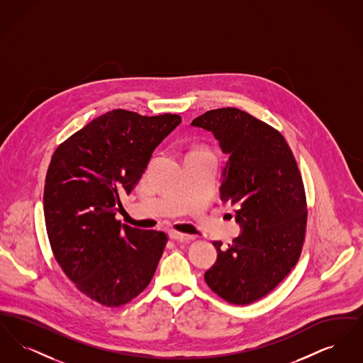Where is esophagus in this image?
<instances>
[{"label":"esophagus","instance_id":"1","mask_svg":"<svg viewBox=\"0 0 363 363\" xmlns=\"http://www.w3.org/2000/svg\"><path fill=\"white\" fill-rule=\"evenodd\" d=\"M170 237H172V240H175V241H191V240L196 238V235H190V234L179 233V231H172Z\"/></svg>","mask_w":363,"mask_h":363}]
</instances>
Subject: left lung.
Segmentation results:
<instances>
[{
  "instance_id": "left-lung-1",
  "label": "left lung",
  "mask_w": 363,
  "mask_h": 363,
  "mask_svg": "<svg viewBox=\"0 0 363 363\" xmlns=\"http://www.w3.org/2000/svg\"><path fill=\"white\" fill-rule=\"evenodd\" d=\"M193 126L213 133L228 155L220 197L237 207L242 233L204 275L208 287L234 305L271 293L290 274L306 233V196L287 141L265 122L235 107L209 110Z\"/></svg>"
}]
</instances>
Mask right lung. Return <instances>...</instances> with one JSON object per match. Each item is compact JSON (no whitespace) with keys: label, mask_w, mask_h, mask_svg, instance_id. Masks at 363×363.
Segmentation results:
<instances>
[{"label":"right lung","mask_w":363,"mask_h":363,"mask_svg":"<svg viewBox=\"0 0 363 363\" xmlns=\"http://www.w3.org/2000/svg\"><path fill=\"white\" fill-rule=\"evenodd\" d=\"M181 123L111 110L67 138L52 154L43 193L52 255L74 286L98 303L117 308L150 284L164 250L163 231L116 219L156 147Z\"/></svg>","instance_id":"right-lung-1"}]
</instances>
